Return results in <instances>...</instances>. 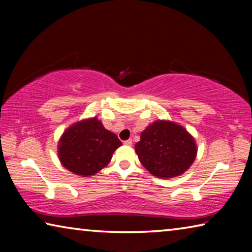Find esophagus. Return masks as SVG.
<instances>
[{
    "label": "esophagus",
    "instance_id": "1",
    "mask_svg": "<svg viewBox=\"0 0 252 252\" xmlns=\"http://www.w3.org/2000/svg\"><path fill=\"white\" fill-rule=\"evenodd\" d=\"M125 146H127V147H130V146H132V140L131 139H129V140H126L125 142Z\"/></svg>",
    "mask_w": 252,
    "mask_h": 252
}]
</instances>
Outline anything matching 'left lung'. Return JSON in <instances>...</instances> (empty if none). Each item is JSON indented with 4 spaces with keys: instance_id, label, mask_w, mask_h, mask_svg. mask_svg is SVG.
<instances>
[{
    "instance_id": "left-lung-1",
    "label": "left lung",
    "mask_w": 252,
    "mask_h": 252,
    "mask_svg": "<svg viewBox=\"0 0 252 252\" xmlns=\"http://www.w3.org/2000/svg\"><path fill=\"white\" fill-rule=\"evenodd\" d=\"M195 140L185 126L170 120H157L141 132L135 153L152 176L161 179L179 177L197 157Z\"/></svg>"
}]
</instances>
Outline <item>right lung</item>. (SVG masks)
<instances>
[{
	"mask_svg": "<svg viewBox=\"0 0 252 252\" xmlns=\"http://www.w3.org/2000/svg\"><path fill=\"white\" fill-rule=\"evenodd\" d=\"M121 146L118 136L93 117L73 123L63 132L58 142V157L72 173L90 177L106 167Z\"/></svg>",
	"mask_w": 252,
	"mask_h": 252,
	"instance_id": "1",
	"label": "right lung"
}]
</instances>
